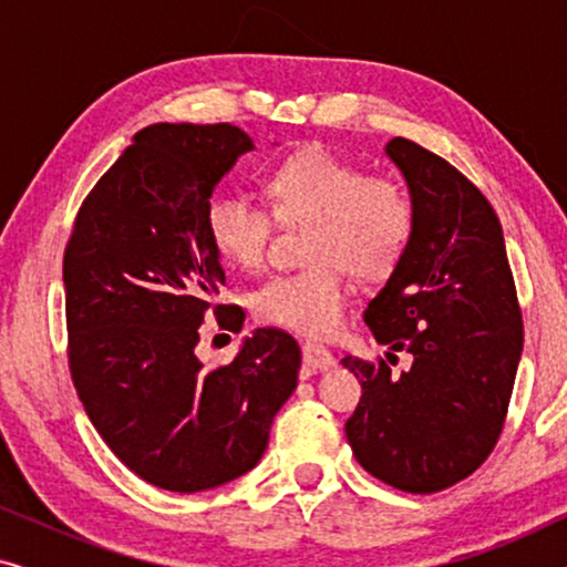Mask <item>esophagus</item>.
<instances>
[{
	"label": "esophagus",
	"instance_id": "1",
	"mask_svg": "<svg viewBox=\"0 0 567 567\" xmlns=\"http://www.w3.org/2000/svg\"><path fill=\"white\" fill-rule=\"evenodd\" d=\"M301 353H305L307 367L315 371H324V369L336 367V359H332V353L328 351V348H322L317 343H305L301 346Z\"/></svg>",
	"mask_w": 567,
	"mask_h": 567
}]
</instances>
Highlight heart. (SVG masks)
<instances>
[{"instance_id": "heart-1", "label": "heart", "mask_w": 567, "mask_h": 567, "mask_svg": "<svg viewBox=\"0 0 567 567\" xmlns=\"http://www.w3.org/2000/svg\"><path fill=\"white\" fill-rule=\"evenodd\" d=\"M266 188L278 221L309 224V268L268 278L252 293L255 315L301 336H330L346 307V284L336 266L359 278L392 274L413 237V200L398 181L363 177L324 146H307L278 162ZM206 231L229 266L255 270L266 262L274 217L245 193L224 190L208 200Z\"/></svg>"}]
</instances>
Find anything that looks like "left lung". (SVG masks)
Segmentation results:
<instances>
[{"instance_id": "obj_1", "label": "left lung", "mask_w": 567, "mask_h": 567, "mask_svg": "<svg viewBox=\"0 0 567 567\" xmlns=\"http://www.w3.org/2000/svg\"><path fill=\"white\" fill-rule=\"evenodd\" d=\"M384 152L405 177L415 227L363 320L413 367L394 377L384 359L346 355L363 390L346 436L369 475L436 493L470 477L498 444L524 322L501 221L483 193L408 138Z\"/></svg>"}]
</instances>
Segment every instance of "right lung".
<instances>
[{"instance_id":"1","label":"right lung","mask_w":567,"mask_h":567,"mask_svg":"<svg viewBox=\"0 0 567 567\" xmlns=\"http://www.w3.org/2000/svg\"><path fill=\"white\" fill-rule=\"evenodd\" d=\"M252 138L231 123H154L84 198L64 252L69 369L92 425L126 467L173 493L224 485L260 462L301 367L278 328L208 369L200 324L243 330L206 231L216 183Z\"/></svg>"}]
</instances>
